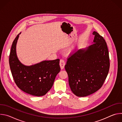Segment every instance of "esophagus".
<instances>
[{
	"mask_svg": "<svg viewBox=\"0 0 122 122\" xmlns=\"http://www.w3.org/2000/svg\"><path fill=\"white\" fill-rule=\"evenodd\" d=\"M65 64H66V63H65V60L63 59H60V67H61V69H63L64 68Z\"/></svg>",
	"mask_w": 122,
	"mask_h": 122,
	"instance_id": "obj_1",
	"label": "esophagus"
}]
</instances>
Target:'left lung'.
Segmentation results:
<instances>
[{
	"mask_svg": "<svg viewBox=\"0 0 122 122\" xmlns=\"http://www.w3.org/2000/svg\"><path fill=\"white\" fill-rule=\"evenodd\" d=\"M93 44L79 50L67 58L65 68L71 91L83 97L98 90L105 81L110 68L109 51L105 40L96 31Z\"/></svg>",
	"mask_w": 122,
	"mask_h": 122,
	"instance_id": "1",
	"label": "left lung"
}]
</instances>
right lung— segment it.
<instances>
[{
  "mask_svg": "<svg viewBox=\"0 0 122 122\" xmlns=\"http://www.w3.org/2000/svg\"><path fill=\"white\" fill-rule=\"evenodd\" d=\"M19 34L12 42L9 57L10 66L14 82L26 93L37 97L44 96L53 86L56 77L60 71V59L43 61L30 66L23 65L16 53Z\"/></svg>",
  "mask_w": 122,
  "mask_h": 122,
  "instance_id": "right-lung-1",
  "label": "right lung"
}]
</instances>
